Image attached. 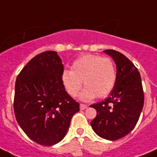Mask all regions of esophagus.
Here are the masks:
<instances>
[{
    "instance_id": "esophagus-1",
    "label": "esophagus",
    "mask_w": 157,
    "mask_h": 157,
    "mask_svg": "<svg viewBox=\"0 0 157 157\" xmlns=\"http://www.w3.org/2000/svg\"><path fill=\"white\" fill-rule=\"evenodd\" d=\"M87 107H88V105H85V104H81V105H80V109H81V110H84V109H85Z\"/></svg>"
}]
</instances>
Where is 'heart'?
Listing matches in <instances>:
<instances>
[{
	"label": "heart",
	"instance_id": "heart-1",
	"mask_svg": "<svg viewBox=\"0 0 157 157\" xmlns=\"http://www.w3.org/2000/svg\"><path fill=\"white\" fill-rule=\"evenodd\" d=\"M63 87L72 98L80 94V99L90 101L96 98H104L114 90L117 80V71L110 58L94 55H84L72 63L71 70H63L61 75Z\"/></svg>",
	"mask_w": 157,
	"mask_h": 157
}]
</instances>
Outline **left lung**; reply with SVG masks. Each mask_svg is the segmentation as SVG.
<instances>
[{
	"mask_svg": "<svg viewBox=\"0 0 157 157\" xmlns=\"http://www.w3.org/2000/svg\"><path fill=\"white\" fill-rule=\"evenodd\" d=\"M103 52L114 59L117 80L107 98L90 105L97 110L96 118L90 124L98 136L116 140L127 136L136 127L144 107V96L140 74L132 61L114 50Z\"/></svg>",
	"mask_w": 157,
	"mask_h": 157,
	"instance_id": "1",
	"label": "left lung"
}]
</instances>
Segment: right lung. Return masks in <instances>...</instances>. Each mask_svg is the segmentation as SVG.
Segmentation results:
<instances>
[{"label": "right lung", "instance_id": "right-lung-1", "mask_svg": "<svg viewBox=\"0 0 157 157\" xmlns=\"http://www.w3.org/2000/svg\"><path fill=\"white\" fill-rule=\"evenodd\" d=\"M63 65L56 52L31 59L16 79L13 109L16 120L37 144L52 146L67 134L71 119L80 110L68 95L61 75Z\"/></svg>", "mask_w": 157, "mask_h": 157}]
</instances>
